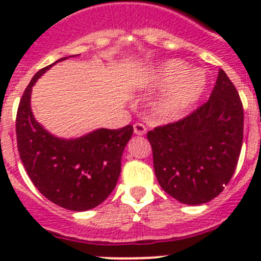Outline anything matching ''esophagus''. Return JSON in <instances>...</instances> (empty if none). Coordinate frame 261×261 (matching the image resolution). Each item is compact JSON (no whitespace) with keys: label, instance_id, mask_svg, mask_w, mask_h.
<instances>
[{"label":"esophagus","instance_id":"1","mask_svg":"<svg viewBox=\"0 0 261 261\" xmlns=\"http://www.w3.org/2000/svg\"><path fill=\"white\" fill-rule=\"evenodd\" d=\"M133 130H135V135L137 136H144L145 133H146V126L144 125V124L141 123H136L135 125H133Z\"/></svg>","mask_w":261,"mask_h":261}]
</instances>
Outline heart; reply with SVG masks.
Returning <instances> with one entry per match:
<instances>
[{
  "mask_svg": "<svg viewBox=\"0 0 261 261\" xmlns=\"http://www.w3.org/2000/svg\"><path fill=\"white\" fill-rule=\"evenodd\" d=\"M147 86L163 89L153 103V115L161 121H172L186 115L204 95L206 75L200 69H191L181 60H167L150 69Z\"/></svg>",
  "mask_w": 261,
  "mask_h": 261,
  "instance_id": "b5f03b06",
  "label": "heart"
}]
</instances>
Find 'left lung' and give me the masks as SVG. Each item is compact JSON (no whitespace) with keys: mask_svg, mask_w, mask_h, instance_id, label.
Segmentation results:
<instances>
[{"mask_svg":"<svg viewBox=\"0 0 261 261\" xmlns=\"http://www.w3.org/2000/svg\"><path fill=\"white\" fill-rule=\"evenodd\" d=\"M159 186L181 204L200 205L220 195L238 165L243 106L220 69L206 103L176 123L147 132Z\"/></svg>","mask_w":261,"mask_h":261,"instance_id":"8db88e82","label":"left lung"}]
</instances>
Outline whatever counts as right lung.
Here are the masks:
<instances>
[{
  "mask_svg": "<svg viewBox=\"0 0 261 261\" xmlns=\"http://www.w3.org/2000/svg\"><path fill=\"white\" fill-rule=\"evenodd\" d=\"M66 59L40 69L24 90L15 125L18 151L41 195L61 208L85 212L102 204L116 187L121 155L133 126L100 128L66 140L56 137L36 121L31 110L32 86L55 64Z\"/></svg>",
  "mask_w": 261,
  "mask_h": 261,
  "instance_id": "obj_1",
  "label": "right lung"
}]
</instances>
